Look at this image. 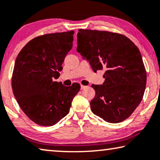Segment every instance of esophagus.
Returning <instances> with one entry per match:
<instances>
[{"label":"esophagus","mask_w":160,"mask_h":160,"mask_svg":"<svg viewBox=\"0 0 160 160\" xmlns=\"http://www.w3.org/2000/svg\"><path fill=\"white\" fill-rule=\"evenodd\" d=\"M86 88H87V87H86V86H84V85H81V89H86Z\"/></svg>","instance_id":"34e87169"}]
</instances>
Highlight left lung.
Here are the masks:
<instances>
[{"label": "left lung", "mask_w": 160, "mask_h": 160, "mask_svg": "<svg viewBox=\"0 0 160 160\" xmlns=\"http://www.w3.org/2000/svg\"><path fill=\"white\" fill-rule=\"evenodd\" d=\"M77 45L94 72L105 69L102 85H92V112L112 123L128 118L142 100L147 84L138 48L122 34L91 29H78Z\"/></svg>", "instance_id": "1"}]
</instances>
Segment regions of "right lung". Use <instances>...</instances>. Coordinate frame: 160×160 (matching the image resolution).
I'll return each mask as SVG.
<instances>
[{
  "label": "right lung",
  "mask_w": 160,
  "mask_h": 160,
  "mask_svg": "<svg viewBox=\"0 0 160 160\" xmlns=\"http://www.w3.org/2000/svg\"><path fill=\"white\" fill-rule=\"evenodd\" d=\"M73 31L48 34L30 40L17 55L13 92L27 116L42 126L56 124L68 114L80 85L55 82L73 46Z\"/></svg>",
  "instance_id": "1"
}]
</instances>
